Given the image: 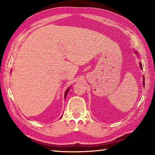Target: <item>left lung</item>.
Listing matches in <instances>:
<instances>
[{
  "instance_id": "1",
  "label": "left lung",
  "mask_w": 155,
  "mask_h": 155,
  "mask_svg": "<svg viewBox=\"0 0 155 155\" xmlns=\"http://www.w3.org/2000/svg\"><path fill=\"white\" fill-rule=\"evenodd\" d=\"M140 68H141V70H143V68H142V65H141V64H140ZM144 84H145V83H144V79H143V85H144Z\"/></svg>"
}]
</instances>
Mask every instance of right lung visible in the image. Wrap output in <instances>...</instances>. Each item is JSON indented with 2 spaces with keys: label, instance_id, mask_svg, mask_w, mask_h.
Masks as SVG:
<instances>
[{
  "label": "right lung",
  "instance_id": "right-lung-1",
  "mask_svg": "<svg viewBox=\"0 0 155 155\" xmlns=\"http://www.w3.org/2000/svg\"><path fill=\"white\" fill-rule=\"evenodd\" d=\"M69 90H70V89H68V90L66 91V92H65V96H66L67 94H68V91H69Z\"/></svg>",
  "mask_w": 155,
  "mask_h": 155
}]
</instances>
